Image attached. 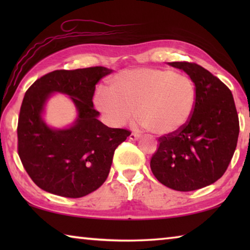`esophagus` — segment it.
Returning a JSON list of instances; mask_svg holds the SVG:
<instances>
[{"label":"esophagus","instance_id":"esophagus-1","mask_svg":"<svg viewBox=\"0 0 250 250\" xmlns=\"http://www.w3.org/2000/svg\"><path fill=\"white\" fill-rule=\"evenodd\" d=\"M139 138H140V134H138V133H135V132L130 133V135H129L130 140H138Z\"/></svg>","mask_w":250,"mask_h":250}]
</instances>
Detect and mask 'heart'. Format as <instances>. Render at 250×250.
<instances>
[{"label":"heart","instance_id":"heart-1","mask_svg":"<svg viewBox=\"0 0 250 250\" xmlns=\"http://www.w3.org/2000/svg\"><path fill=\"white\" fill-rule=\"evenodd\" d=\"M196 87L188 76L170 69L133 68L110 79L109 91H97L96 104L110 124L125 125L132 116L159 135L183 128L194 112Z\"/></svg>","mask_w":250,"mask_h":250}]
</instances>
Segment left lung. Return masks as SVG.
I'll list each match as a JSON object with an SVG mask.
<instances>
[{
  "label": "left lung",
  "mask_w": 250,
  "mask_h": 250,
  "mask_svg": "<svg viewBox=\"0 0 250 250\" xmlns=\"http://www.w3.org/2000/svg\"><path fill=\"white\" fill-rule=\"evenodd\" d=\"M195 83L194 112L183 128L159 138L150 161L160 183L175 191L189 192L213 184L224 175L236 150L239 120L225 83L195 62H173Z\"/></svg>",
  "instance_id": "8db88e82"
}]
</instances>
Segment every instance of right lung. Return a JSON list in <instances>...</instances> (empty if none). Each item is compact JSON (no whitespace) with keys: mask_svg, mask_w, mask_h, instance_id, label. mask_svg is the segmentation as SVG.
<instances>
[{"mask_svg":"<svg viewBox=\"0 0 250 250\" xmlns=\"http://www.w3.org/2000/svg\"><path fill=\"white\" fill-rule=\"evenodd\" d=\"M110 73L101 66L54 70L27 89L20 110L18 152L25 171L44 191L78 198L96 191L108 177L115 150L131 133L97 119L96 83ZM54 91L70 95L78 107L79 119L69 129H50L41 120Z\"/></svg>","mask_w":250,"mask_h":250,"instance_id":"1","label":"right lung"}]
</instances>
